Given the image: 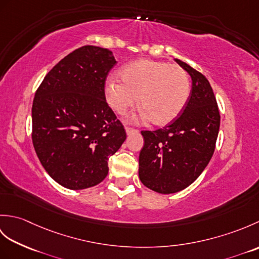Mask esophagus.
<instances>
[{
    "instance_id": "1",
    "label": "esophagus",
    "mask_w": 259,
    "mask_h": 259,
    "mask_svg": "<svg viewBox=\"0 0 259 259\" xmlns=\"http://www.w3.org/2000/svg\"><path fill=\"white\" fill-rule=\"evenodd\" d=\"M125 133H126V135L130 136V135H133V134L138 133V130L135 129V128H131V126H126V128H125Z\"/></svg>"
}]
</instances>
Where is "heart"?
<instances>
[{"label":"heart","instance_id":"1","mask_svg":"<svg viewBox=\"0 0 259 259\" xmlns=\"http://www.w3.org/2000/svg\"><path fill=\"white\" fill-rule=\"evenodd\" d=\"M121 81H107L106 98L115 112L123 114L139 102L144 117L156 125H167L183 113L190 96L188 73L179 65L139 59L120 70Z\"/></svg>","mask_w":259,"mask_h":259}]
</instances>
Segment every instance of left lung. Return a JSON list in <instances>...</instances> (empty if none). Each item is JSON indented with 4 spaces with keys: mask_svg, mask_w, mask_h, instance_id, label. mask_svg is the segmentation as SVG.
Returning <instances> with one entry per match:
<instances>
[{
    "mask_svg": "<svg viewBox=\"0 0 259 259\" xmlns=\"http://www.w3.org/2000/svg\"><path fill=\"white\" fill-rule=\"evenodd\" d=\"M191 76L188 103L174 122L155 131H141L139 178L159 194H174L199 177L213 155L221 125L216 98L206 76L175 59Z\"/></svg>",
    "mask_w": 259,
    "mask_h": 259,
    "instance_id": "1",
    "label": "left lung"
}]
</instances>
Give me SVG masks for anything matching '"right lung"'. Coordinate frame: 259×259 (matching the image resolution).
<instances>
[{"mask_svg": "<svg viewBox=\"0 0 259 259\" xmlns=\"http://www.w3.org/2000/svg\"><path fill=\"white\" fill-rule=\"evenodd\" d=\"M115 63L108 49L81 47L54 65L35 92L33 146L46 171L65 188L100 184L126 138L104 95Z\"/></svg>", "mask_w": 259, "mask_h": 259, "instance_id": "obj_1", "label": "right lung"}]
</instances>
